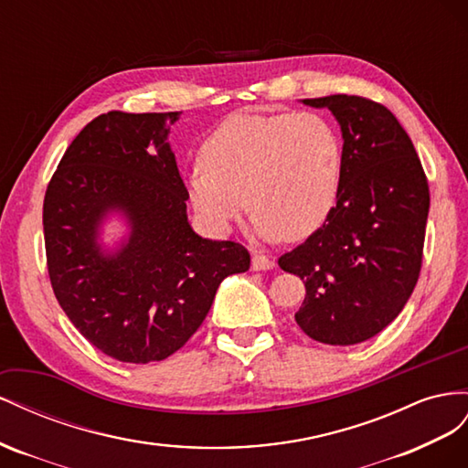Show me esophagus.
<instances>
[{
  "instance_id": "obj_1",
  "label": "esophagus",
  "mask_w": 468,
  "mask_h": 468,
  "mask_svg": "<svg viewBox=\"0 0 468 468\" xmlns=\"http://www.w3.org/2000/svg\"><path fill=\"white\" fill-rule=\"evenodd\" d=\"M274 266V259L262 255V252H252V271H269Z\"/></svg>"
}]
</instances>
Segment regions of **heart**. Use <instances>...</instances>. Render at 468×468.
I'll return each instance as SVG.
<instances>
[{
  "instance_id": "b5f03b06",
  "label": "heart",
  "mask_w": 468,
  "mask_h": 468,
  "mask_svg": "<svg viewBox=\"0 0 468 468\" xmlns=\"http://www.w3.org/2000/svg\"><path fill=\"white\" fill-rule=\"evenodd\" d=\"M186 188L213 231L227 233L249 202L264 241L305 239L337 204L345 153L337 127L315 112L237 113L211 133Z\"/></svg>"
}]
</instances>
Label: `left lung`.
<instances>
[{
	"instance_id": "obj_1",
	"label": "left lung",
	"mask_w": 468,
	"mask_h": 468,
	"mask_svg": "<svg viewBox=\"0 0 468 468\" xmlns=\"http://www.w3.org/2000/svg\"><path fill=\"white\" fill-rule=\"evenodd\" d=\"M327 108L343 131V182L327 221L278 259L303 280L296 322L325 345L375 337L404 310L418 284L430 184L404 127L363 96L303 100Z\"/></svg>"
}]
</instances>
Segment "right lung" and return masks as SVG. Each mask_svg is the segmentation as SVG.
<instances>
[{"instance_id": "right-lung-1", "label": "right lung", "mask_w": 468, "mask_h": 468, "mask_svg": "<svg viewBox=\"0 0 468 468\" xmlns=\"http://www.w3.org/2000/svg\"><path fill=\"white\" fill-rule=\"evenodd\" d=\"M178 112H108L66 149L43 204L47 271L74 327L122 363L163 360L206 319L221 280L245 272L249 250L209 241L186 216L188 190L166 143ZM123 208L133 231L103 256L95 231L105 210Z\"/></svg>"}]
</instances>
